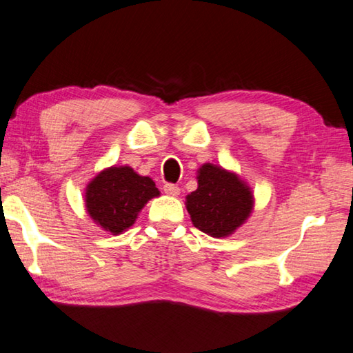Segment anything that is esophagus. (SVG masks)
<instances>
[{
    "instance_id": "1",
    "label": "esophagus",
    "mask_w": 353,
    "mask_h": 353,
    "mask_svg": "<svg viewBox=\"0 0 353 353\" xmlns=\"http://www.w3.org/2000/svg\"><path fill=\"white\" fill-rule=\"evenodd\" d=\"M163 189H164L165 194L170 195V196H178V195H179V190H181V189L178 188L176 184H172V183L164 184V188H163Z\"/></svg>"
}]
</instances>
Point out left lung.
I'll return each instance as SVG.
<instances>
[{
	"mask_svg": "<svg viewBox=\"0 0 353 353\" xmlns=\"http://www.w3.org/2000/svg\"><path fill=\"white\" fill-rule=\"evenodd\" d=\"M196 178L198 189L185 203L192 223L210 236L230 235L250 215L252 192L236 175L209 163Z\"/></svg>",
	"mask_w": 353,
	"mask_h": 353,
	"instance_id": "1",
	"label": "left lung"
}]
</instances>
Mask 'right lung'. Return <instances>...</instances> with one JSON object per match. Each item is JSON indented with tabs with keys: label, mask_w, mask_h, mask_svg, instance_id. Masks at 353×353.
I'll use <instances>...</instances> for the list:
<instances>
[{
	"label": "right lung",
	"mask_w": 353,
	"mask_h": 353,
	"mask_svg": "<svg viewBox=\"0 0 353 353\" xmlns=\"http://www.w3.org/2000/svg\"><path fill=\"white\" fill-rule=\"evenodd\" d=\"M158 195L159 190L149 176L138 175L128 165L110 168L88 185L85 208L95 223L117 235L129 229L144 204Z\"/></svg>",
	"instance_id": "add662e5"
}]
</instances>
